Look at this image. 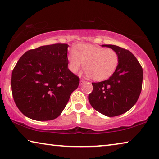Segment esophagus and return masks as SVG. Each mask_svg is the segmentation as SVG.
<instances>
[{"mask_svg":"<svg viewBox=\"0 0 159 159\" xmlns=\"http://www.w3.org/2000/svg\"><path fill=\"white\" fill-rule=\"evenodd\" d=\"M84 83H85V80H82V79H81V80H80V85H82L83 84H84Z\"/></svg>","mask_w":159,"mask_h":159,"instance_id":"34e87169","label":"esophagus"}]
</instances>
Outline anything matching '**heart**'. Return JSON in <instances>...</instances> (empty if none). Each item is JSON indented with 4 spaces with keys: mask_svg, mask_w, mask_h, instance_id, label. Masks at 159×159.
Wrapping results in <instances>:
<instances>
[{
    "mask_svg": "<svg viewBox=\"0 0 159 159\" xmlns=\"http://www.w3.org/2000/svg\"><path fill=\"white\" fill-rule=\"evenodd\" d=\"M69 69L76 73L84 64L85 76L100 81L114 74L119 64V56L115 50L104 47L81 44L68 55Z\"/></svg>",
    "mask_w": 159,
    "mask_h": 159,
    "instance_id": "1",
    "label": "heart"
}]
</instances>
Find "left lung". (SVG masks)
Segmentation results:
<instances>
[{"instance_id":"left-lung-1","label":"left lung","mask_w":159,"mask_h":159,"mask_svg":"<svg viewBox=\"0 0 159 159\" xmlns=\"http://www.w3.org/2000/svg\"><path fill=\"white\" fill-rule=\"evenodd\" d=\"M102 47L115 50L119 56V64L107 80L92 83L93 89L89 100L98 112L107 117H115L127 112L137 102L142 91L143 70L129 50L112 44Z\"/></svg>"}]
</instances>
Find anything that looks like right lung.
I'll return each instance as SVG.
<instances>
[{"mask_svg": "<svg viewBox=\"0 0 159 159\" xmlns=\"http://www.w3.org/2000/svg\"><path fill=\"white\" fill-rule=\"evenodd\" d=\"M69 45L54 44L30 49L12 70L14 101L26 117L37 121L56 119L66 107L79 78L68 69Z\"/></svg>", "mask_w": 159, "mask_h": 159, "instance_id": "1", "label": "right lung"}]
</instances>
